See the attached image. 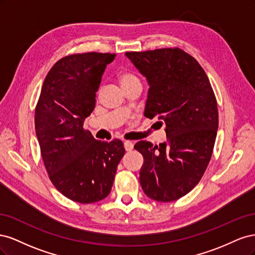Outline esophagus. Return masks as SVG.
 <instances>
[{
	"label": "esophagus",
	"instance_id": "1",
	"mask_svg": "<svg viewBox=\"0 0 255 255\" xmlns=\"http://www.w3.org/2000/svg\"><path fill=\"white\" fill-rule=\"evenodd\" d=\"M134 148V143L132 141H125V149L127 151H132Z\"/></svg>",
	"mask_w": 255,
	"mask_h": 255
}]
</instances>
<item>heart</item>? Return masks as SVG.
Returning <instances> with one entry per match:
<instances>
[{
	"instance_id": "b5f03b06",
	"label": "heart",
	"mask_w": 255,
	"mask_h": 255,
	"mask_svg": "<svg viewBox=\"0 0 255 255\" xmlns=\"http://www.w3.org/2000/svg\"><path fill=\"white\" fill-rule=\"evenodd\" d=\"M119 81L122 85V87L127 89L128 87L136 86V85H140L141 86V81L135 72L130 70H123L119 73Z\"/></svg>"
}]
</instances>
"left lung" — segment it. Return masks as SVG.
I'll list each match as a JSON object with an SVG mask.
<instances>
[{
    "label": "left lung",
    "mask_w": 255,
    "mask_h": 255,
    "mask_svg": "<svg viewBox=\"0 0 255 255\" xmlns=\"http://www.w3.org/2000/svg\"><path fill=\"white\" fill-rule=\"evenodd\" d=\"M150 85L144 116L166 123L167 141L140 140L139 181L144 194L160 202L187 195L210 163L218 129L217 101L203 68L179 48L127 52Z\"/></svg>",
    "instance_id": "left-lung-1"
}]
</instances>
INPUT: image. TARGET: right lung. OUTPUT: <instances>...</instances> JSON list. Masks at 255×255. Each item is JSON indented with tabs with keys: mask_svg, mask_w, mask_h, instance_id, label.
Segmentation results:
<instances>
[{
	"mask_svg": "<svg viewBox=\"0 0 255 255\" xmlns=\"http://www.w3.org/2000/svg\"><path fill=\"white\" fill-rule=\"evenodd\" d=\"M115 56L88 52L59 59L45 76L36 105L35 129L45 169L55 188L74 202L94 203L109 196L126 152L121 140H96L83 128Z\"/></svg>",
	"mask_w": 255,
	"mask_h": 255,
	"instance_id": "add662e5",
	"label": "right lung"
}]
</instances>
